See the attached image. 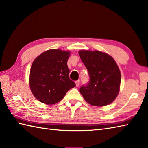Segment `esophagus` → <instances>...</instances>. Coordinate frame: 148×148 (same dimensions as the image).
<instances>
[{
  "label": "esophagus",
  "instance_id": "34e87169",
  "mask_svg": "<svg viewBox=\"0 0 148 148\" xmlns=\"http://www.w3.org/2000/svg\"><path fill=\"white\" fill-rule=\"evenodd\" d=\"M79 80H78V81H76V82H75V83H76V87H78V86H79Z\"/></svg>",
  "mask_w": 148,
  "mask_h": 148
}]
</instances>
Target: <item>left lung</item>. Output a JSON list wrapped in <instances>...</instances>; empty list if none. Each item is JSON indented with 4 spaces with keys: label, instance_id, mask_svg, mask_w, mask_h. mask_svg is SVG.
I'll use <instances>...</instances> for the list:
<instances>
[{
    "label": "left lung",
    "instance_id": "left-lung-1",
    "mask_svg": "<svg viewBox=\"0 0 148 148\" xmlns=\"http://www.w3.org/2000/svg\"><path fill=\"white\" fill-rule=\"evenodd\" d=\"M81 60L88 71L90 82L79 89L90 105L104 106L114 101L120 90L121 74L110 55L99 51L80 50Z\"/></svg>",
    "mask_w": 148,
    "mask_h": 148
}]
</instances>
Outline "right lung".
<instances>
[{
    "label": "right lung",
    "instance_id": "right-lung-1",
    "mask_svg": "<svg viewBox=\"0 0 148 148\" xmlns=\"http://www.w3.org/2000/svg\"><path fill=\"white\" fill-rule=\"evenodd\" d=\"M69 51L49 49L37 56L32 63L29 87L34 97L50 105L60 102L66 92L76 86L69 79L67 61Z\"/></svg>",
    "mask_w": 148,
    "mask_h": 148
}]
</instances>
